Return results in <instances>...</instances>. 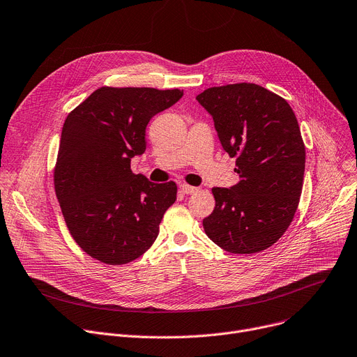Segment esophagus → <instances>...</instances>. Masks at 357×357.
Segmentation results:
<instances>
[{
	"label": "esophagus",
	"instance_id": "obj_1",
	"mask_svg": "<svg viewBox=\"0 0 357 357\" xmlns=\"http://www.w3.org/2000/svg\"><path fill=\"white\" fill-rule=\"evenodd\" d=\"M179 189H181L182 193H185V195H190V193H195V192L199 190L197 186H190V185H186V183H182L179 186Z\"/></svg>",
	"mask_w": 357,
	"mask_h": 357
}]
</instances>
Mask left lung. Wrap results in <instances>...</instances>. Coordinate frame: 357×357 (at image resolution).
I'll return each mask as SVG.
<instances>
[{
  "label": "left lung",
  "instance_id": "8db88e82",
  "mask_svg": "<svg viewBox=\"0 0 357 357\" xmlns=\"http://www.w3.org/2000/svg\"><path fill=\"white\" fill-rule=\"evenodd\" d=\"M197 100L239 175L236 185L212 189L205 234L231 253L265 250L289 228L302 193L306 152L295 112L282 96L248 82L208 88Z\"/></svg>",
  "mask_w": 357,
  "mask_h": 357
}]
</instances>
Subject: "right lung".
Listing matches in <instances>:
<instances>
[{"mask_svg": "<svg viewBox=\"0 0 357 357\" xmlns=\"http://www.w3.org/2000/svg\"><path fill=\"white\" fill-rule=\"evenodd\" d=\"M181 89L102 86L70 112L62 126L54 185L70 234L107 265H125L155 242L176 201V183H153L131 171L146 149L145 129L176 104Z\"/></svg>", "mask_w": 357, "mask_h": 357, "instance_id": "1", "label": "right lung"}]
</instances>
